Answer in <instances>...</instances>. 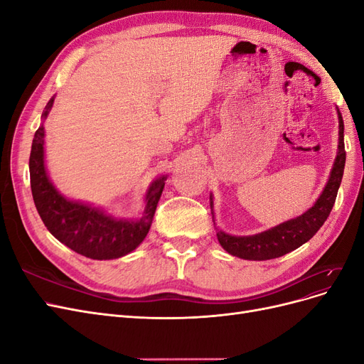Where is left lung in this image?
I'll use <instances>...</instances> for the list:
<instances>
[{
    "label": "left lung",
    "mask_w": 364,
    "mask_h": 364,
    "mask_svg": "<svg viewBox=\"0 0 364 364\" xmlns=\"http://www.w3.org/2000/svg\"><path fill=\"white\" fill-rule=\"evenodd\" d=\"M338 115V146H337V156L334 159L331 173H329V179L325 185L322 194L318 196L316 203L305 211L302 215L287 220L278 226L270 228L264 232L255 235H246V237H237L229 235L223 232L222 229L217 228V238L222 247L230 253V255L250 259V261H266L279 258L285 253H289L308 240L313 238L322 225L326 222V218L331 213L334 206L338 186L341 183L345 170V161H346V151H345V141H343V118L337 109ZM209 205H211L213 213V222L215 225V215H214V202L213 194L209 196Z\"/></svg>",
    "instance_id": "left-lung-1"
}]
</instances>
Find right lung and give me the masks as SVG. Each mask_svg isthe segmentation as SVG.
<instances>
[{"mask_svg": "<svg viewBox=\"0 0 364 364\" xmlns=\"http://www.w3.org/2000/svg\"><path fill=\"white\" fill-rule=\"evenodd\" d=\"M54 97L42 112L30 153V185L33 200L43 225L62 245L91 259H115L135 250L149 234L167 176L153 181L146 193V208L141 218L127 220L107 214L105 209L67 199L48 178L43 155V119L51 111Z\"/></svg>", "mask_w": 364, "mask_h": 364, "instance_id": "1", "label": "right lung"}]
</instances>
